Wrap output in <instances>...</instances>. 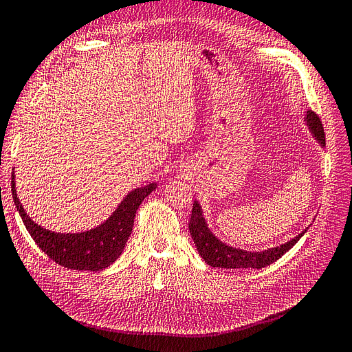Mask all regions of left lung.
Here are the masks:
<instances>
[{
  "label": "left lung",
  "instance_id": "obj_1",
  "mask_svg": "<svg viewBox=\"0 0 352 352\" xmlns=\"http://www.w3.org/2000/svg\"><path fill=\"white\" fill-rule=\"evenodd\" d=\"M305 123L310 129L311 135L316 138V141L320 144L322 148L326 146V138H324V129L323 124L318 119V116L308 110L305 116ZM308 230H302L300 235H296L294 239L287 241L279 247L263 250V251H247L235 248L232 245H228L226 242L220 241L214 233H212L207 225L204 212H202V207L199 202L195 201L192 207V214H190L189 220V233L194 239L195 247L199 252V255L204 261L211 265V267H221V269H263L267 267L276 260H279L282 255L289 251L294 245L301 239V236Z\"/></svg>",
  "mask_w": 352,
  "mask_h": 352
}]
</instances>
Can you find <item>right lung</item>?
I'll return each instance as SVG.
<instances>
[{"instance_id":"obj_1","label":"right lung","mask_w":352,"mask_h":352,"mask_svg":"<svg viewBox=\"0 0 352 352\" xmlns=\"http://www.w3.org/2000/svg\"><path fill=\"white\" fill-rule=\"evenodd\" d=\"M14 177L13 172L12 194L14 206L38 247L63 267L89 272H100L109 267L120 257L132 233L138 207L157 188V184H150L131 190L113 214L97 228L78 233H57L39 226L28 216L17 198Z\"/></svg>"}]
</instances>
